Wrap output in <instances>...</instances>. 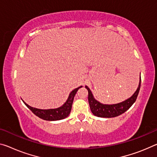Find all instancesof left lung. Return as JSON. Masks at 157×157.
I'll list each match as a JSON object with an SVG mask.
<instances>
[{
    "label": "left lung",
    "mask_w": 157,
    "mask_h": 157,
    "mask_svg": "<svg viewBox=\"0 0 157 157\" xmlns=\"http://www.w3.org/2000/svg\"><path fill=\"white\" fill-rule=\"evenodd\" d=\"M140 82L141 78L140 77V82H139L138 87L137 88L135 93L130 98L121 102V103L110 104V105H109V104L101 103L99 101H96L95 98L94 97L93 94H92V92L91 91L90 89L87 86H85V88L88 90V101L91 113L95 116L98 117L104 118L115 117H117L120 115V114H123L124 113H125L126 110H128L131 108V105L136 101L137 96H138L139 91H140Z\"/></svg>",
    "instance_id": "8db88e82"
}]
</instances>
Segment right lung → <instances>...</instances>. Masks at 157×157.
<instances>
[{"instance_id":"1","label":"right lung","mask_w":157,"mask_h":157,"mask_svg":"<svg viewBox=\"0 0 157 157\" xmlns=\"http://www.w3.org/2000/svg\"><path fill=\"white\" fill-rule=\"evenodd\" d=\"M82 87V86H79V87L73 89L71 93H70L68 98L67 101L65 102V103L63 105L57 108L54 109H47V110H42V109L35 108L29 105L23 101L24 103L27 106V108H29L32 111L34 114L38 116L42 119L47 121H56L61 120V119H65L71 113L72 105H73V102L74 97L79 88Z\"/></svg>"}]
</instances>
